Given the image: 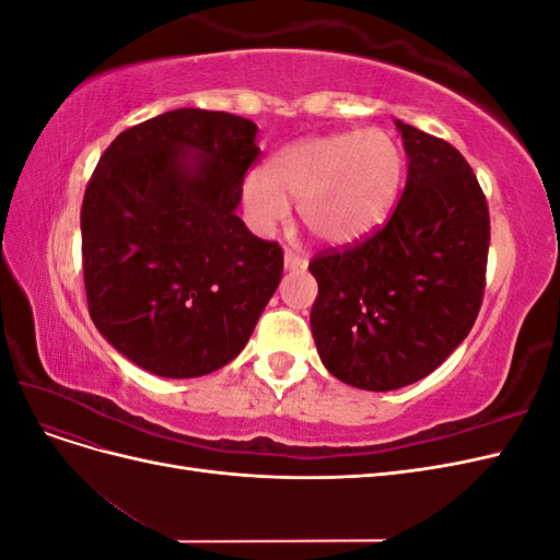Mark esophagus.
Listing matches in <instances>:
<instances>
[{
  "label": "esophagus",
  "mask_w": 560,
  "mask_h": 560,
  "mask_svg": "<svg viewBox=\"0 0 560 560\" xmlns=\"http://www.w3.org/2000/svg\"><path fill=\"white\" fill-rule=\"evenodd\" d=\"M306 266H308V261L303 259V257H299V254L284 252V270H301V268H306Z\"/></svg>",
  "instance_id": "34e87169"
}]
</instances>
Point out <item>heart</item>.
<instances>
[{
  "label": "heart",
  "instance_id": "obj_1",
  "mask_svg": "<svg viewBox=\"0 0 560 560\" xmlns=\"http://www.w3.org/2000/svg\"><path fill=\"white\" fill-rule=\"evenodd\" d=\"M406 159L383 128L313 135L284 144L268 159L266 173L243 179L247 222L273 233L299 200V219L317 241L350 245L383 226L399 198Z\"/></svg>",
  "mask_w": 560,
  "mask_h": 560
}]
</instances>
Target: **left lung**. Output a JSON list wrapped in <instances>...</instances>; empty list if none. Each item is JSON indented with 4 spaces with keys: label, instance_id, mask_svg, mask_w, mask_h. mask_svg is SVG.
I'll return each instance as SVG.
<instances>
[{
    "label": "left lung",
    "instance_id": "obj_1",
    "mask_svg": "<svg viewBox=\"0 0 560 560\" xmlns=\"http://www.w3.org/2000/svg\"><path fill=\"white\" fill-rule=\"evenodd\" d=\"M409 173L371 238L311 261V329L322 364L352 387L411 385L460 346L479 315L490 217L460 151L395 121Z\"/></svg>",
    "mask_w": 560,
    "mask_h": 560
}]
</instances>
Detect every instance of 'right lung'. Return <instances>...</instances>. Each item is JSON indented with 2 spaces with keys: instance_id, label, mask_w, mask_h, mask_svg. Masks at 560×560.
Instances as JSON below:
<instances>
[{
  "instance_id": "right-lung-1",
  "label": "right lung",
  "mask_w": 560,
  "mask_h": 560,
  "mask_svg": "<svg viewBox=\"0 0 560 560\" xmlns=\"http://www.w3.org/2000/svg\"><path fill=\"white\" fill-rule=\"evenodd\" d=\"M249 118L173 109L107 147L81 206L89 313L126 360L163 378L222 369L282 278V249L235 214L257 161Z\"/></svg>"
}]
</instances>
